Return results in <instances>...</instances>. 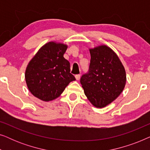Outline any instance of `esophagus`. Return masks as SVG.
I'll return each mask as SVG.
<instances>
[{
	"mask_svg": "<svg viewBox=\"0 0 150 150\" xmlns=\"http://www.w3.org/2000/svg\"><path fill=\"white\" fill-rule=\"evenodd\" d=\"M75 78H76V79L77 80V81H79V80L80 79V78H81V75L80 74H76L75 76Z\"/></svg>",
	"mask_w": 150,
	"mask_h": 150,
	"instance_id": "1",
	"label": "esophagus"
}]
</instances>
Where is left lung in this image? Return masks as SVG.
I'll return each mask as SVG.
<instances>
[{
  "label": "left lung",
  "instance_id": "obj_1",
  "mask_svg": "<svg viewBox=\"0 0 150 150\" xmlns=\"http://www.w3.org/2000/svg\"><path fill=\"white\" fill-rule=\"evenodd\" d=\"M89 51V71L82 76L81 83L89 102L96 107L103 108L123 91L126 71L117 55L109 47L102 45Z\"/></svg>",
  "mask_w": 150,
  "mask_h": 150
}]
</instances>
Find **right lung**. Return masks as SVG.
<instances>
[{
  "instance_id": "right-lung-1",
  "label": "right lung",
  "mask_w": 150,
  "mask_h": 150,
  "mask_svg": "<svg viewBox=\"0 0 150 150\" xmlns=\"http://www.w3.org/2000/svg\"><path fill=\"white\" fill-rule=\"evenodd\" d=\"M65 44L50 42L44 45L26 67L25 80L35 97L48 102L58 98L70 82L75 81L70 73V64L63 54Z\"/></svg>"
}]
</instances>
